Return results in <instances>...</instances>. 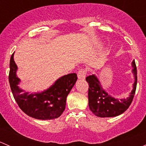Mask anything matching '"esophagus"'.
Listing matches in <instances>:
<instances>
[{"label": "esophagus", "instance_id": "obj_1", "mask_svg": "<svg viewBox=\"0 0 146 146\" xmlns=\"http://www.w3.org/2000/svg\"><path fill=\"white\" fill-rule=\"evenodd\" d=\"M86 76V70L85 69H80L78 72V79H85Z\"/></svg>", "mask_w": 146, "mask_h": 146}]
</instances>
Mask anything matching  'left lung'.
Wrapping results in <instances>:
<instances>
[{
  "instance_id": "obj_1",
  "label": "left lung",
  "mask_w": 146,
  "mask_h": 146,
  "mask_svg": "<svg viewBox=\"0 0 146 146\" xmlns=\"http://www.w3.org/2000/svg\"><path fill=\"white\" fill-rule=\"evenodd\" d=\"M135 81L133 90L129 98L119 100L109 95L103 90L100 82L95 75L86 78L89 84L88 88V104L90 110L95 115L99 117H114L120 115L129 107L133 101L137 85V69L135 61L132 62Z\"/></svg>"
}]
</instances>
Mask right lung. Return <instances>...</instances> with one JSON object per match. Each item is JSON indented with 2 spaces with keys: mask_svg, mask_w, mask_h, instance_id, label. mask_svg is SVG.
<instances>
[{
  "mask_svg": "<svg viewBox=\"0 0 146 146\" xmlns=\"http://www.w3.org/2000/svg\"><path fill=\"white\" fill-rule=\"evenodd\" d=\"M13 56L14 53L10 57L9 82L19 107L27 115L36 119L49 120L59 117L66 108V98L77 80V75H66L43 92L29 94L18 87L20 80L16 75L17 66Z\"/></svg>",
  "mask_w": 146,
  "mask_h": 146,
  "instance_id": "right-lung-1",
  "label": "right lung"
}]
</instances>
